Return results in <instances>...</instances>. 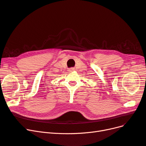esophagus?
I'll return each mask as SVG.
<instances>
[{
	"instance_id": "1",
	"label": "esophagus",
	"mask_w": 146,
	"mask_h": 146,
	"mask_svg": "<svg viewBox=\"0 0 146 146\" xmlns=\"http://www.w3.org/2000/svg\"><path fill=\"white\" fill-rule=\"evenodd\" d=\"M74 70H75V69H74V68H69V69H68V72L71 73V72H74Z\"/></svg>"
}]
</instances>
